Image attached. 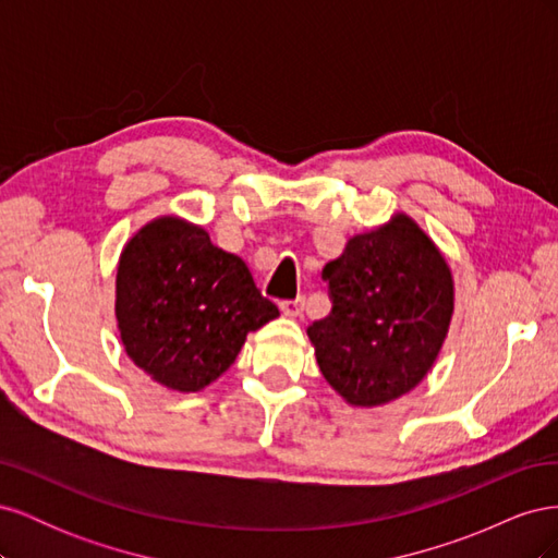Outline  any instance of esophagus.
I'll return each instance as SVG.
<instances>
[{"label":"esophagus","instance_id":"esophagus-1","mask_svg":"<svg viewBox=\"0 0 558 558\" xmlns=\"http://www.w3.org/2000/svg\"><path fill=\"white\" fill-rule=\"evenodd\" d=\"M279 310L286 314V316H300L302 310H305V298H295V300H281L279 302Z\"/></svg>","mask_w":558,"mask_h":558}]
</instances>
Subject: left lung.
<instances>
[{"instance_id":"1","label":"left lung","mask_w":558,"mask_h":558,"mask_svg":"<svg viewBox=\"0 0 558 558\" xmlns=\"http://www.w3.org/2000/svg\"><path fill=\"white\" fill-rule=\"evenodd\" d=\"M332 310L307 328L326 381L377 408L428 375L453 314L451 269L408 214L356 234L324 267Z\"/></svg>"}]
</instances>
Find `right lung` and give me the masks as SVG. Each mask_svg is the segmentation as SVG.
Here are the masks:
<instances>
[{
	"label": "right lung",
	"mask_w": 558,
	"mask_h": 558,
	"mask_svg": "<svg viewBox=\"0 0 558 558\" xmlns=\"http://www.w3.org/2000/svg\"><path fill=\"white\" fill-rule=\"evenodd\" d=\"M279 316L242 258L177 216L146 223L125 244L116 318L134 365L158 384L195 393L238 359L251 330Z\"/></svg>",
	"instance_id": "obj_1"
}]
</instances>
